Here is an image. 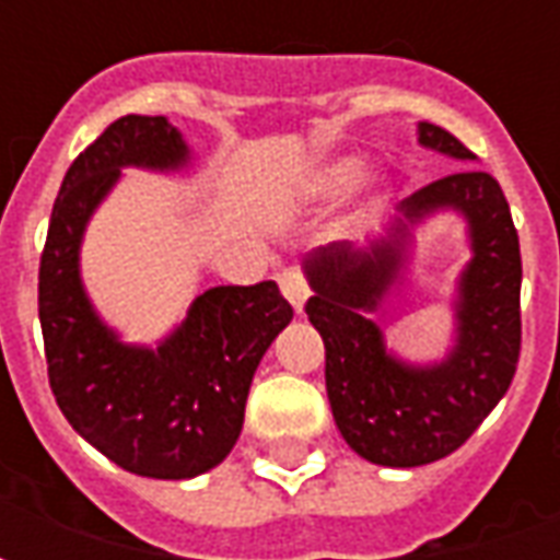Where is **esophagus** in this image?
<instances>
[{"mask_svg": "<svg viewBox=\"0 0 560 560\" xmlns=\"http://www.w3.org/2000/svg\"><path fill=\"white\" fill-rule=\"evenodd\" d=\"M279 288L281 293L291 300L293 308H296V312H303L305 296H308V281H305L296 269H284V272H279Z\"/></svg>", "mask_w": 560, "mask_h": 560, "instance_id": "34e87169", "label": "esophagus"}]
</instances>
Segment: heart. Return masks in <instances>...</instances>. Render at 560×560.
<instances>
[{"label":"heart","instance_id":"1","mask_svg":"<svg viewBox=\"0 0 560 560\" xmlns=\"http://www.w3.org/2000/svg\"><path fill=\"white\" fill-rule=\"evenodd\" d=\"M357 164L353 161H332V164H324V167H317L312 176H308V188H312V195L320 197H332L345 191L348 185L357 179Z\"/></svg>","mask_w":560,"mask_h":560}]
</instances>
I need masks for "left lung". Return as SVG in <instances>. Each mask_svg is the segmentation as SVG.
<instances>
[{
	"mask_svg": "<svg viewBox=\"0 0 560 560\" xmlns=\"http://www.w3.org/2000/svg\"><path fill=\"white\" fill-rule=\"evenodd\" d=\"M420 143L453 159H477L434 122H420ZM438 207L462 209L474 240V260L462 276L458 345L441 365L396 363L369 317L396 279L399 245L384 243L365 255L336 243L305 257L315 288L305 315L324 339L336 425L353 453L389 468L429 465L465 444L504 399L522 351V255L501 185L492 173L465 167L422 185L401 203L408 219Z\"/></svg>",
	"mask_w": 560,
	"mask_h": 560,
	"instance_id": "obj_1",
	"label": "left lung"
}]
</instances>
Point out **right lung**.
Returning <instances> with one entry per match:
<instances>
[{
  "label": "right lung",
  "instance_id": "right-lung-1",
  "mask_svg": "<svg viewBox=\"0 0 560 560\" xmlns=\"http://www.w3.org/2000/svg\"><path fill=\"white\" fill-rule=\"evenodd\" d=\"M164 116H122L71 161L38 267L47 377L59 411L119 468L185 480L215 468L243 432L252 377L293 308L276 281L212 288L159 351L126 348L92 315L78 276L83 224L119 167H179Z\"/></svg>",
  "mask_w": 560,
  "mask_h": 560
}]
</instances>
